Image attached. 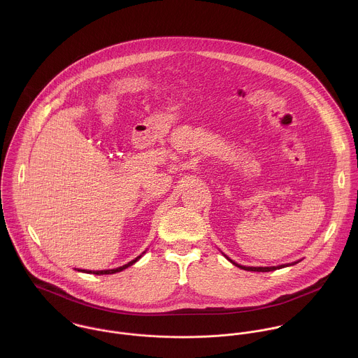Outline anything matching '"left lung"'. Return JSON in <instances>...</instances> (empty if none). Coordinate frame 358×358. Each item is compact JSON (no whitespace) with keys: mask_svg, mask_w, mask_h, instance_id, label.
I'll list each match as a JSON object with an SVG mask.
<instances>
[{"mask_svg":"<svg viewBox=\"0 0 358 358\" xmlns=\"http://www.w3.org/2000/svg\"><path fill=\"white\" fill-rule=\"evenodd\" d=\"M227 257V256H226ZM229 259V257H227ZM234 266H237V267H240V268H243V270H247V271H262V273H264V271H273V270H277V268H282V267H287V266H292V264H295V263H298V262H294V263H288V264H280V266H271V267H250V266H241V264H238V263H236V262H233L231 259H229Z\"/></svg>","mask_w":358,"mask_h":358,"instance_id":"1","label":"left lung"}]
</instances>
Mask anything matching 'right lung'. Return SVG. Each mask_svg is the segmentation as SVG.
<instances>
[{"label": "right lung", "instance_id": "add662e5", "mask_svg": "<svg viewBox=\"0 0 358 358\" xmlns=\"http://www.w3.org/2000/svg\"><path fill=\"white\" fill-rule=\"evenodd\" d=\"M145 254V252H143ZM142 257V255L138 256V257H135L134 260H131L129 263H127V264H124V266H121V267H117V268H110V270H96V271H92V270H78V271H84V273H92V274H96V275H101V274H114V273H118V271H122L124 268H127V267H129V266H132L135 262H138L139 259Z\"/></svg>", "mask_w": 358, "mask_h": 358}]
</instances>
